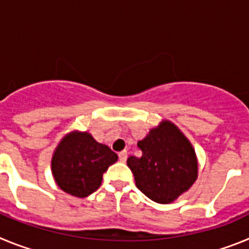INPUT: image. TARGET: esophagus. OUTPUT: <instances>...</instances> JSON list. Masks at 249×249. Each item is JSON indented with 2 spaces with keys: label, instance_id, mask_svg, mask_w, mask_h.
Listing matches in <instances>:
<instances>
[{
  "label": "esophagus",
  "instance_id": "1",
  "mask_svg": "<svg viewBox=\"0 0 249 249\" xmlns=\"http://www.w3.org/2000/svg\"><path fill=\"white\" fill-rule=\"evenodd\" d=\"M118 158H120L121 162H126L127 160V151H121L118 153Z\"/></svg>",
  "mask_w": 249,
  "mask_h": 249
}]
</instances>
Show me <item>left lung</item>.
Returning a JSON list of instances; mask_svg holds the SVG:
<instances>
[{
	"label": "left lung",
	"instance_id": "1",
	"mask_svg": "<svg viewBox=\"0 0 249 249\" xmlns=\"http://www.w3.org/2000/svg\"><path fill=\"white\" fill-rule=\"evenodd\" d=\"M141 157L131 156L127 166L136 186L149 199L167 204L191 188L198 176L196 152L176 124L162 121L138 141Z\"/></svg>",
	"mask_w": 249,
	"mask_h": 249
}]
</instances>
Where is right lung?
<instances>
[{"mask_svg": "<svg viewBox=\"0 0 249 249\" xmlns=\"http://www.w3.org/2000/svg\"><path fill=\"white\" fill-rule=\"evenodd\" d=\"M118 160L89 132L73 131L61 140L51 160L57 186L68 195L85 198L102 183L103 173Z\"/></svg>", "mask_w": 249, "mask_h": 249, "instance_id": "obj_1", "label": "right lung"}]
</instances>
